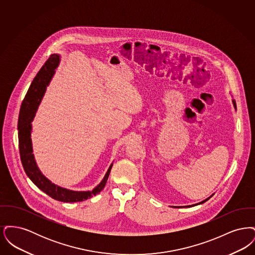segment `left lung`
I'll return each instance as SVG.
<instances>
[{"instance_id": "obj_1", "label": "left lung", "mask_w": 255, "mask_h": 255, "mask_svg": "<svg viewBox=\"0 0 255 255\" xmlns=\"http://www.w3.org/2000/svg\"><path fill=\"white\" fill-rule=\"evenodd\" d=\"M232 103H233V106H234V108H235V110H236V103H235V100H233V99H232ZM211 197H212V195H211V196H210V197H208V198H207V199H206V200H204V201H202V202H201V203H198V204H196V205H192V206H187V207H191V206H198V205H201V204H204V203H205V202H206V201H207V200H209V199H210V198H211ZM185 207H186V206H185Z\"/></svg>"}]
</instances>
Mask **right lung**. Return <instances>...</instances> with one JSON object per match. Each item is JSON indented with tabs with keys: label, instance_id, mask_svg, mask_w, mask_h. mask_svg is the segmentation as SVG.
<instances>
[{
	"label": "right lung",
	"instance_id": "1",
	"mask_svg": "<svg viewBox=\"0 0 255 255\" xmlns=\"http://www.w3.org/2000/svg\"><path fill=\"white\" fill-rule=\"evenodd\" d=\"M59 62L60 55L51 54L49 59L46 61L45 65L37 73L24 97L18 120L19 150L21 161L25 174L39 189H41L43 192L49 195V197L54 200L64 203H75L90 199L91 197L98 194L104 188L109 178L113 163L110 165L109 169L105 174L103 180L92 191H73L67 188H63L50 182L38 168L34 155L32 154L33 150L31 142V122L35 117L38 106L44 97L49 81L55 73V69L59 65Z\"/></svg>",
	"mask_w": 255,
	"mask_h": 255
}]
</instances>
